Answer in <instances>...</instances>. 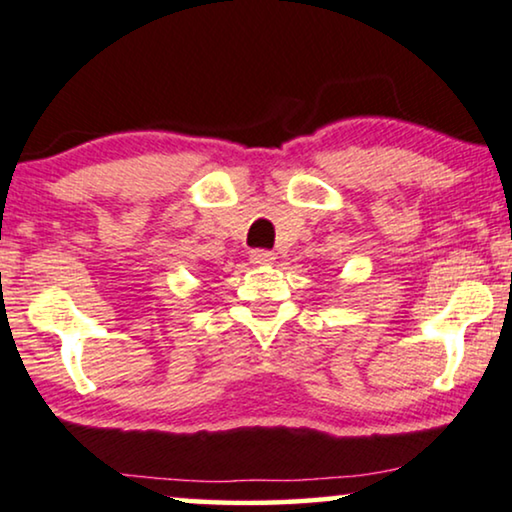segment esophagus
<instances>
[{"instance_id": "34e87169", "label": "esophagus", "mask_w": 512, "mask_h": 512, "mask_svg": "<svg viewBox=\"0 0 512 512\" xmlns=\"http://www.w3.org/2000/svg\"><path fill=\"white\" fill-rule=\"evenodd\" d=\"M249 261L254 265H270L272 261H275V254H272V251H265V249H256V251H251Z\"/></svg>"}]
</instances>
